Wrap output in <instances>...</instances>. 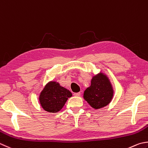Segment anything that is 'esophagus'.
<instances>
[{
  "label": "esophagus",
  "instance_id": "obj_1",
  "mask_svg": "<svg viewBox=\"0 0 148 148\" xmlns=\"http://www.w3.org/2000/svg\"><path fill=\"white\" fill-rule=\"evenodd\" d=\"M74 95L75 96H77V97H79L80 95V92H79V93H75L74 94Z\"/></svg>",
  "mask_w": 148,
  "mask_h": 148
}]
</instances>
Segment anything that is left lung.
Segmentation results:
<instances>
[{
	"instance_id": "1",
	"label": "left lung",
	"mask_w": 148,
	"mask_h": 148,
	"mask_svg": "<svg viewBox=\"0 0 148 148\" xmlns=\"http://www.w3.org/2000/svg\"><path fill=\"white\" fill-rule=\"evenodd\" d=\"M113 91L106 75L99 74L93 77L90 87L84 93V99L92 108L100 109L107 106L113 98Z\"/></svg>"
}]
</instances>
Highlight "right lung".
Masks as SVG:
<instances>
[{"mask_svg":"<svg viewBox=\"0 0 148 148\" xmlns=\"http://www.w3.org/2000/svg\"><path fill=\"white\" fill-rule=\"evenodd\" d=\"M72 93L56 82H51L42 91L39 97L40 103L44 110L50 113L59 111L64 106Z\"/></svg>","mask_w":148,"mask_h":148,"instance_id":"right-lung-1","label":"right lung"}]
</instances>
